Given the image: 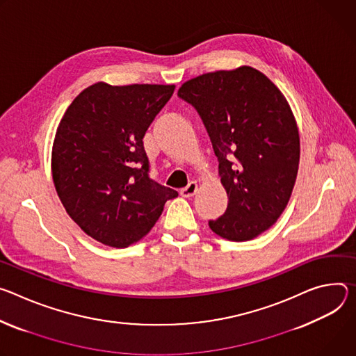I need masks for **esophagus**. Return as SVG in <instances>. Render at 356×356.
Listing matches in <instances>:
<instances>
[{"instance_id": "esophagus-1", "label": "esophagus", "mask_w": 356, "mask_h": 356, "mask_svg": "<svg viewBox=\"0 0 356 356\" xmlns=\"http://www.w3.org/2000/svg\"><path fill=\"white\" fill-rule=\"evenodd\" d=\"M196 191H198V184L189 182L188 186L181 189V195L184 196V198H191V196H193L196 193Z\"/></svg>"}]
</instances>
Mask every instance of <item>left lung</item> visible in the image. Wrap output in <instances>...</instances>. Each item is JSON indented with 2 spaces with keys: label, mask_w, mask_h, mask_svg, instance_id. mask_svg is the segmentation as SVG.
<instances>
[{
  "label": "left lung",
  "mask_w": 356,
  "mask_h": 356,
  "mask_svg": "<svg viewBox=\"0 0 356 356\" xmlns=\"http://www.w3.org/2000/svg\"><path fill=\"white\" fill-rule=\"evenodd\" d=\"M178 96L202 117L229 198L211 230L230 242L257 238L284 212L298 172L300 134L286 96L246 65L192 77Z\"/></svg>",
  "instance_id": "obj_1"
}]
</instances>
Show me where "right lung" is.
<instances>
[{
  "mask_svg": "<svg viewBox=\"0 0 356 356\" xmlns=\"http://www.w3.org/2000/svg\"><path fill=\"white\" fill-rule=\"evenodd\" d=\"M175 85H90L56 129L51 170L59 200L92 239L129 248L152 229L178 192L148 178L143 137Z\"/></svg>",
  "mask_w": 356,
  "mask_h": 356,
  "instance_id": "1",
  "label": "right lung"
}]
</instances>
